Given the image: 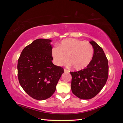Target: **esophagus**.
I'll list each match as a JSON object with an SVG mask.
<instances>
[{
    "label": "esophagus",
    "instance_id": "esophagus-1",
    "mask_svg": "<svg viewBox=\"0 0 123 123\" xmlns=\"http://www.w3.org/2000/svg\"><path fill=\"white\" fill-rule=\"evenodd\" d=\"M64 72H65V73H69V70H67V69H64Z\"/></svg>",
    "mask_w": 123,
    "mask_h": 123
}]
</instances>
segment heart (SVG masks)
Instances as JSON below:
<instances>
[{"mask_svg":"<svg viewBox=\"0 0 123 123\" xmlns=\"http://www.w3.org/2000/svg\"><path fill=\"white\" fill-rule=\"evenodd\" d=\"M54 61L58 66L64 65L68 60L69 65L75 70L85 68L91 62L93 55V46L88 42L75 38L63 40L59 46L51 50Z\"/></svg>","mask_w":123,"mask_h":123,"instance_id":"b5f03b06","label":"heart"}]
</instances>
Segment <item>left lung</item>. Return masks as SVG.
Masks as SVG:
<instances>
[{"label":"left lung","mask_w":123,"mask_h":123,"mask_svg":"<svg viewBox=\"0 0 123 123\" xmlns=\"http://www.w3.org/2000/svg\"><path fill=\"white\" fill-rule=\"evenodd\" d=\"M90 43L93 48V55L90 64L80 71L70 72L72 77V91L83 100H88L96 96L108 78V60L103 49L94 41Z\"/></svg>","instance_id":"8db88e82"}]
</instances>
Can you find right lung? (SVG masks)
Masks as SVG:
<instances>
[{"instance_id": "add662e5", "label": "right lung", "mask_w": 123, "mask_h": 123, "mask_svg": "<svg viewBox=\"0 0 123 123\" xmlns=\"http://www.w3.org/2000/svg\"><path fill=\"white\" fill-rule=\"evenodd\" d=\"M51 40L39 38L24 48L18 60L20 85L30 96L43 100L53 95L64 69L52 63Z\"/></svg>"}]
</instances>
